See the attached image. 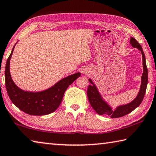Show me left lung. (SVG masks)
Segmentation results:
<instances>
[{
    "instance_id": "left-lung-1",
    "label": "left lung",
    "mask_w": 156,
    "mask_h": 156,
    "mask_svg": "<svg viewBox=\"0 0 156 156\" xmlns=\"http://www.w3.org/2000/svg\"><path fill=\"white\" fill-rule=\"evenodd\" d=\"M130 44L134 48H138L141 51L142 56L143 73H142L141 78V86L139 93L136 98L130 103L121 105V106L118 107L115 110H112V107L102 100L101 95L99 94L96 87L95 86L92 80L91 79H89V83L91 84L90 85H89L87 89V97L89 103H90L92 108L99 115H109L112 118L122 117V116L131 113L132 111H133L136 108L138 107L141 104L142 100L144 98L148 83V70L146 61H145V56L141 45L133 37H131L130 39Z\"/></svg>"
}]
</instances>
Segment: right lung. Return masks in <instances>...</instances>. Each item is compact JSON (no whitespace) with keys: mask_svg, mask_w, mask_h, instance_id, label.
Segmentation results:
<instances>
[{"mask_svg":"<svg viewBox=\"0 0 156 156\" xmlns=\"http://www.w3.org/2000/svg\"><path fill=\"white\" fill-rule=\"evenodd\" d=\"M7 58L5 66V86L10 100L18 109L34 115H43L55 112L62 102L68 87L80 76V73L69 76L58 82L51 87L40 92L25 91L13 82L9 72V64L13 51Z\"/></svg>","mask_w":156,"mask_h":156,"instance_id":"right-lung-1","label":"right lung"}]
</instances>
